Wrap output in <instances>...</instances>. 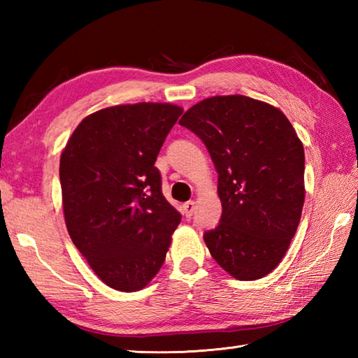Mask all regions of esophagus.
<instances>
[{
	"label": "esophagus",
	"mask_w": 358,
	"mask_h": 358,
	"mask_svg": "<svg viewBox=\"0 0 358 358\" xmlns=\"http://www.w3.org/2000/svg\"><path fill=\"white\" fill-rule=\"evenodd\" d=\"M195 208H196V203L192 200V201H187V203H185V206H183V210H185V215L189 218L191 217L192 214H194V210H195Z\"/></svg>",
	"instance_id": "34e87169"
}]
</instances>
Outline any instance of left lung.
<instances>
[{
  "label": "left lung",
  "instance_id": "left-lung-1",
  "mask_svg": "<svg viewBox=\"0 0 358 358\" xmlns=\"http://www.w3.org/2000/svg\"><path fill=\"white\" fill-rule=\"evenodd\" d=\"M206 144L218 172L220 224L204 234L214 260L241 281L277 268L305 203V150L275 106L245 95H215L180 120Z\"/></svg>",
  "mask_w": 358,
  "mask_h": 358
}]
</instances>
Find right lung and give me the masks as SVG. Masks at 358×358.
<instances>
[{"instance_id":"obj_1","label":"right lung","mask_w":358,"mask_h":358,"mask_svg":"<svg viewBox=\"0 0 358 358\" xmlns=\"http://www.w3.org/2000/svg\"><path fill=\"white\" fill-rule=\"evenodd\" d=\"M183 108L136 103L83 118L59 158L63 212L73 245L104 285L146 287L181 222L154 166Z\"/></svg>"}]
</instances>
